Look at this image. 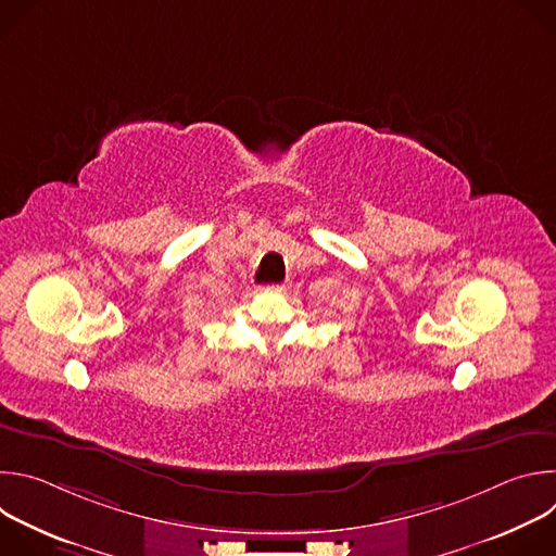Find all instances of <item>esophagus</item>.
<instances>
[{
  "label": "esophagus",
  "instance_id": "1",
  "mask_svg": "<svg viewBox=\"0 0 556 556\" xmlns=\"http://www.w3.org/2000/svg\"><path fill=\"white\" fill-rule=\"evenodd\" d=\"M262 290L264 292H281L283 286L281 283H268V286H262Z\"/></svg>",
  "mask_w": 556,
  "mask_h": 556
}]
</instances>
